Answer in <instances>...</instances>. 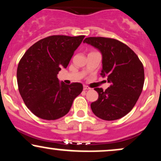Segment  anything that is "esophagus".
Returning a JSON list of instances; mask_svg holds the SVG:
<instances>
[{
  "label": "esophagus",
  "instance_id": "obj_1",
  "mask_svg": "<svg viewBox=\"0 0 161 161\" xmlns=\"http://www.w3.org/2000/svg\"><path fill=\"white\" fill-rule=\"evenodd\" d=\"M83 89H84V91H87V90H89V89H91V88H90L89 87L84 86H83Z\"/></svg>",
  "mask_w": 161,
  "mask_h": 161
}]
</instances>
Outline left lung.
<instances>
[{
	"mask_svg": "<svg viewBox=\"0 0 161 161\" xmlns=\"http://www.w3.org/2000/svg\"><path fill=\"white\" fill-rule=\"evenodd\" d=\"M102 54L101 75L110 86L95 88L98 98L91 104L92 112L104 120H115L131 111L141 95L145 82L144 66L136 53L119 41L89 37L83 41Z\"/></svg>",
	"mask_w": 161,
	"mask_h": 161,
	"instance_id": "left-lung-1",
	"label": "left lung"
}]
</instances>
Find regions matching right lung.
I'll return each instance as SVG.
<instances>
[{"label": "right lung", "instance_id": "1", "mask_svg": "<svg viewBox=\"0 0 161 161\" xmlns=\"http://www.w3.org/2000/svg\"><path fill=\"white\" fill-rule=\"evenodd\" d=\"M84 36H51L41 39L24 53L18 64L17 83L24 103L32 114L54 120L69 111L82 92L79 82L66 85L57 74L66 68Z\"/></svg>", "mask_w": 161, "mask_h": 161}]
</instances>
